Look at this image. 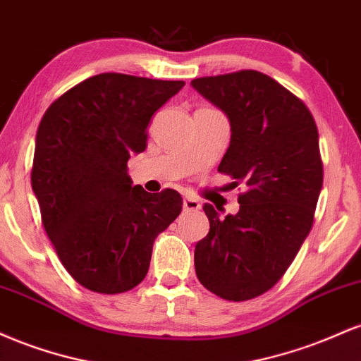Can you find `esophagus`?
Segmentation results:
<instances>
[{
    "label": "esophagus",
    "mask_w": 361,
    "mask_h": 361,
    "mask_svg": "<svg viewBox=\"0 0 361 361\" xmlns=\"http://www.w3.org/2000/svg\"><path fill=\"white\" fill-rule=\"evenodd\" d=\"M200 202L197 200V198H192V197H185L183 198V210L185 212H198L200 210Z\"/></svg>",
    "instance_id": "34e87169"
}]
</instances>
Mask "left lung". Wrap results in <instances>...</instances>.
Masks as SVG:
<instances>
[{
	"instance_id": "8db88e82",
	"label": "left lung",
	"mask_w": 361,
	"mask_h": 361,
	"mask_svg": "<svg viewBox=\"0 0 361 361\" xmlns=\"http://www.w3.org/2000/svg\"><path fill=\"white\" fill-rule=\"evenodd\" d=\"M231 123L219 171L246 193L239 212L219 217L204 205L210 231L195 246V271L226 300H250L279 281L314 222L322 188L316 122L304 102L273 78L239 71L192 81Z\"/></svg>"
}]
</instances>
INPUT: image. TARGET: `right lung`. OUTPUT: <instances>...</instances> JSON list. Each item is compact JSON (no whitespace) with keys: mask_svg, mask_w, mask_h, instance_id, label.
Masks as SVG:
<instances>
[{"mask_svg":"<svg viewBox=\"0 0 361 361\" xmlns=\"http://www.w3.org/2000/svg\"><path fill=\"white\" fill-rule=\"evenodd\" d=\"M183 86L98 74L57 98L40 120L32 190L61 263L85 288L137 287L157 234L181 212L175 190L152 195L132 185L127 161L146 149L152 115Z\"/></svg>","mask_w":361,"mask_h":361,"instance_id":"obj_1","label":"right lung"}]
</instances>
